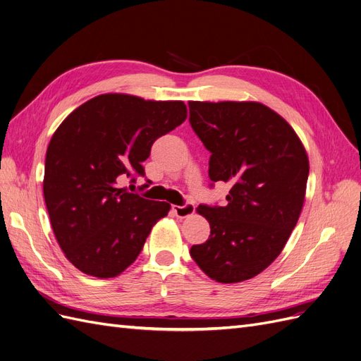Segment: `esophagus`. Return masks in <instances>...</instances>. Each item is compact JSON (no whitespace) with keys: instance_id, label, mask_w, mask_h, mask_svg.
Segmentation results:
<instances>
[{"instance_id":"esophagus-1","label":"esophagus","mask_w":361,"mask_h":361,"mask_svg":"<svg viewBox=\"0 0 361 361\" xmlns=\"http://www.w3.org/2000/svg\"><path fill=\"white\" fill-rule=\"evenodd\" d=\"M172 212L177 217L184 219V217H189L195 213V205L192 202H185L184 205H173Z\"/></svg>"}]
</instances>
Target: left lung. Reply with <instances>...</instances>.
I'll use <instances>...</instances> for the list:
<instances>
[{
  "label": "left lung",
  "instance_id": "8db88e82",
  "mask_svg": "<svg viewBox=\"0 0 361 361\" xmlns=\"http://www.w3.org/2000/svg\"><path fill=\"white\" fill-rule=\"evenodd\" d=\"M189 111L193 132L212 153L208 177L231 185L225 207H197L212 231L190 257L216 282L247 281L281 255L297 225L306 149L293 127L258 102H189Z\"/></svg>",
  "mask_w": 361,
  "mask_h": 361
}]
</instances>
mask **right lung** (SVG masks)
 <instances>
[{
  "mask_svg": "<svg viewBox=\"0 0 361 361\" xmlns=\"http://www.w3.org/2000/svg\"><path fill=\"white\" fill-rule=\"evenodd\" d=\"M185 117L188 108L178 100L102 94L55 130L46 151L43 195L55 238L78 270L115 277L141 253L171 205L127 192L120 183L144 177L142 161L156 139Z\"/></svg>",
  "mask_w": 361,
  "mask_h": 361,
  "instance_id": "obj_1",
  "label": "right lung"
}]
</instances>
